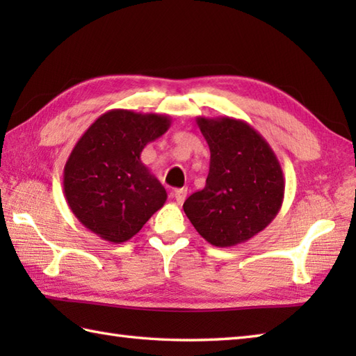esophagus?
<instances>
[{"instance_id": "obj_1", "label": "esophagus", "mask_w": 356, "mask_h": 356, "mask_svg": "<svg viewBox=\"0 0 356 356\" xmlns=\"http://www.w3.org/2000/svg\"><path fill=\"white\" fill-rule=\"evenodd\" d=\"M186 194H188V190L186 188H179V190H174V193H172V195H174V199H176V202L179 203H184L185 202V199H186Z\"/></svg>"}]
</instances>
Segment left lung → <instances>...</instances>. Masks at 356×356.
Here are the masks:
<instances>
[{
  "instance_id": "left-lung-1",
  "label": "left lung",
  "mask_w": 356,
  "mask_h": 356,
  "mask_svg": "<svg viewBox=\"0 0 356 356\" xmlns=\"http://www.w3.org/2000/svg\"><path fill=\"white\" fill-rule=\"evenodd\" d=\"M211 151L203 190L184 203L186 217L208 243H245L274 220L284 199L278 159L263 136L229 116L195 119Z\"/></svg>"
}]
</instances>
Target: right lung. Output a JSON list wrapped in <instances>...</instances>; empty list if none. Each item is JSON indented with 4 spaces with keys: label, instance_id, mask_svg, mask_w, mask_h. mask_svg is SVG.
<instances>
[{
    "label": "right lung",
    "instance_id": "obj_1",
    "mask_svg": "<svg viewBox=\"0 0 356 356\" xmlns=\"http://www.w3.org/2000/svg\"><path fill=\"white\" fill-rule=\"evenodd\" d=\"M171 127L159 113L110 110L81 136L64 166V195L74 217L110 243H124L166 202L140 153Z\"/></svg>",
    "mask_w": 356,
    "mask_h": 356
}]
</instances>
